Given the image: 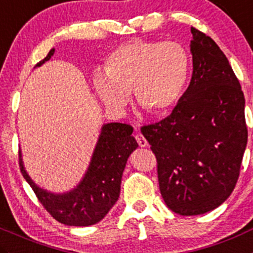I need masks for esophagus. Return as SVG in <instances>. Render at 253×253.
<instances>
[{"label":"esophagus","mask_w":253,"mask_h":253,"mask_svg":"<svg viewBox=\"0 0 253 253\" xmlns=\"http://www.w3.org/2000/svg\"><path fill=\"white\" fill-rule=\"evenodd\" d=\"M135 139H136V141H138V144L140 148H145V146H148V141H146V139L144 138L141 134H136Z\"/></svg>","instance_id":"34e87169"}]
</instances>
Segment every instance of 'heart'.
Returning a JSON list of instances; mask_svg holds the SVG:
<instances>
[{
    "label": "heart",
    "instance_id": "1",
    "mask_svg": "<svg viewBox=\"0 0 253 253\" xmlns=\"http://www.w3.org/2000/svg\"><path fill=\"white\" fill-rule=\"evenodd\" d=\"M190 67V54L181 43L134 38L108 54L104 74L95 73L93 84L107 107L123 109L133 92L143 112L163 117L184 95Z\"/></svg>",
    "mask_w": 253,
    "mask_h": 253
}]
</instances>
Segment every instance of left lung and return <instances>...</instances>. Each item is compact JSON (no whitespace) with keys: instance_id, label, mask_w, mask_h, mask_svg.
I'll list each match as a JSON object with an SVG mask.
<instances>
[{"instance_id":"obj_1","label":"left lung","mask_w":253,"mask_h":253,"mask_svg":"<svg viewBox=\"0 0 253 253\" xmlns=\"http://www.w3.org/2000/svg\"><path fill=\"white\" fill-rule=\"evenodd\" d=\"M192 76L171 114L141 128L158 160L161 196L182 216L203 215L235 189L247 145L245 97L215 41L191 27Z\"/></svg>"}]
</instances>
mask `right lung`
I'll return each mask as SVG.
<instances>
[{"label": "right lung", "mask_w": 253, "mask_h": 253, "mask_svg": "<svg viewBox=\"0 0 253 253\" xmlns=\"http://www.w3.org/2000/svg\"><path fill=\"white\" fill-rule=\"evenodd\" d=\"M53 53L54 48L35 68L49 61ZM131 133L133 128L128 124H103L83 177L68 191L52 192L36 184L26 170L20 150L21 172L41 204L57 221L67 226L95 225L118 201L126 161L139 146Z\"/></svg>", "instance_id": "1"}]
</instances>
